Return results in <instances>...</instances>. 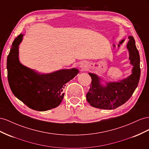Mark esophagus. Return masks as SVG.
I'll list each match as a JSON object with an SVG mask.
<instances>
[{"mask_svg": "<svg viewBox=\"0 0 149 149\" xmlns=\"http://www.w3.org/2000/svg\"><path fill=\"white\" fill-rule=\"evenodd\" d=\"M80 67L81 68V69L83 70V69H85L86 68V63H81V64L80 65Z\"/></svg>", "mask_w": 149, "mask_h": 149, "instance_id": "esophagus-1", "label": "esophagus"}]
</instances>
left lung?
<instances>
[{"label": "left lung", "mask_w": 149, "mask_h": 149, "mask_svg": "<svg viewBox=\"0 0 149 149\" xmlns=\"http://www.w3.org/2000/svg\"><path fill=\"white\" fill-rule=\"evenodd\" d=\"M129 39L127 48L129 53L130 63L133 65L130 75L118 82H106L105 86H103L98 75L88 73L92 82L86 99L92 107L108 110L116 109L125 104L137 88L141 77L140 56L134 37L129 36Z\"/></svg>", "instance_id": "8db88e82"}]
</instances>
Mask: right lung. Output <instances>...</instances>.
I'll return each instance as SVG.
<instances>
[{
    "instance_id": "1",
    "label": "right lung",
    "mask_w": 149,
    "mask_h": 149,
    "mask_svg": "<svg viewBox=\"0 0 149 149\" xmlns=\"http://www.w3.org/2000/svg\"><path fill=\"white\" fill-rule=\"evenodd\" d=\"M23 36L21 33L15 38L7 57V78L11 91L33 110L46 111L56 108L63 100L65 84L79 71L73 68L44 74L24 66L19 59V45Z\"/></svg>"
}]
</instances>
